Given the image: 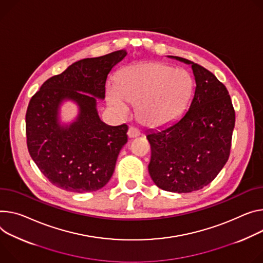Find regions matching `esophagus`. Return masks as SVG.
<instances>
[{"mask_svg":"<svg viewBox=\"0 0 263 263\" xmlns=\"http://www.w3.org/2000/svg\"><path fill=\"white\" fill-rule=\"evenodd\" d=\"M128 137L129 138H135V137H137V136H139V132L135 129V128H129V130H128Z\"/></svg>","mask_w":263,"mask_h":263,"instance_id":"obj_1","label":"esophagus"}]
</instances>
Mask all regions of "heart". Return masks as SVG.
Returning <instances> with one entry per match:
<instances>
[{
    "instance_id": "obj_1",
    "label": "heart",
    "mask_w": 263,
    "mask_h": 263,
    "mask_svg": "<svg viewBox=\"0 0 263 263\" xmlns=\"http://www.w3.org/2000/svg\"><path fill=\"white\" fill-rule=\"evenodd\" d=\"M192 91V80L185 70L160 63H142L127 67L115 85L106 91V101L118 116L136 105L137 117L145 125L158 127L175 119L183 110Z\"/></svg>"
}]
</instances>
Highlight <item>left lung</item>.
Returning a JSON list of instances; mask_svg holds the SVG:
<instances>
[{
    "label": "left lung",
    "instance_id": "left-lung-1",
    "mask_svg": "<svg viewBox=\"0 0 263 263\" xmlns=\"http://www.w3.org/2000/svg\"><path fill=\"white\" fill-rule=\"evenodd\" d=\"M192 68L195 90L187 109L169 125L150 130L149 174L169 192L190 193L208 185L227 163L235 111L226 86L205 68L169 55Z\"/></svg>",
    "mask_w": 263,
    "mask_h": 263
}]
</instances>
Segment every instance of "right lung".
Wrapping results in <instances>:
<instances>
[{
  "mask_svg": "<svg viewBox=\"0 0 263 263\" xmlns=\"http://www.w3.org/2000/svg\"><path fill=\"white\" fill-rule=\"evenodd\" d=\"M126 55V50H118L76 62L47 80L31 98L26 112L28 151L55 186L93 192L112 177L117 156L128 141V127L102 122L97 101L105 99L107 77ZM66 100L76 102L79 113L74 121L62 124L59 110Z\"/></svg>",
  "mask_w": 263,
  "mask_h": 263,
  "instance_id": "obj_1",
  "label": "right lung"
}]
</instances>
